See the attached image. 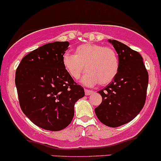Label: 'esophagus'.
<instances>
[{"mask_svg": "<svg viewBox=\"0 0 161 161\" xmlns=\"http://www.w3.org/2000/svg\"><path fill=\"white\" fill-rule=\"evenodd\" d=\"M91 93H93V91H92V90H87V89H86V90H85V94L86 95H90Z\"/></svg>", "mask_w": 161, "mask_h": 161, "instance_id": "34e87169", "label": "esophagus"}]
</instances>
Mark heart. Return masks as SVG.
Segmentation results:
<instances>
[{"label": "heart", "instance_id": "b5f03b06", "mask_svg": "<svg viewBox=\"0 0 161 161\" xmlns=\"http://www.w3.org/2000/svg\"><path fill=\"white\" fill-rule=\"evenodd\" d=\"M64 68L70 76L78 79L84 70L86 71L82 83L93 86L98 83L105 86L110 83L118 74L119 60L116 52L111 47L101 45H81L75 54L65 53L62 57Z\"/></svg>", "mask_w": 161, "mask_h": 161}]
</instances>
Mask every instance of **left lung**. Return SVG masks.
I'll return each instance as SVG.
<instances>
[{"mask_svg": "<svg viewBox=\"0 0 161 161\" xmlns=\"http://www.w3.org/2000/svg\"><path fill=\"white\" fill-rule=\"evenodd\" d=\"M109 42L118 53L119 69L112 82L98 92L102 102L94 111L103 124L117 127L131 121L142 109L149 75L137 51L116 40Z\"/></svg>", "mask_w": 161, "mask_h": 161, "instance_id": "left-lung-1", "label": "left lung"}]
</instances>
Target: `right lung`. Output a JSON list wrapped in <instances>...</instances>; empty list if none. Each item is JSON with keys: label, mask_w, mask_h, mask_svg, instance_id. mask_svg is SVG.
Wrapping results in <instances>:
<instances>
[{"label": "right lung", "mask_w": 161, "mask_h": 161, "mask_svg": "<svg viewBox=\"0 0 161 161\" xmlns=\"http://www.w3.org/2000/svg\"><path fill=\"white\" fill-rule=\"evenodd\" d=\"M68 42L48 43L22 59L15 86L23 113L37 127L52 131L64 129L74 117L76 101L84 90L64 68Z\"/></svg>", "instance_id": "right-lung-1"}]
</instances>
